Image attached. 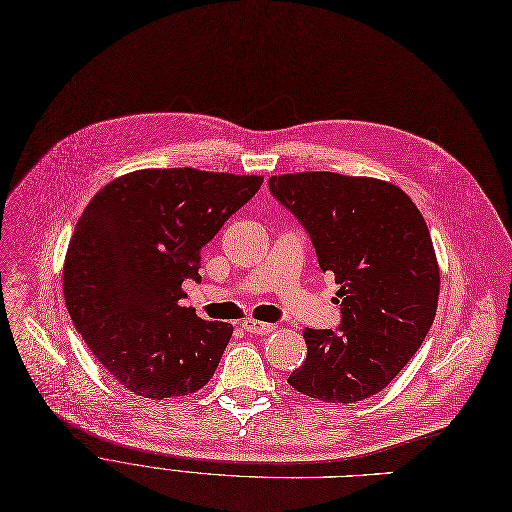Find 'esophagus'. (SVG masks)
<instances>
[{"label": "esophagus", "instance_id": "esophagus-1", "mask_svg": "<svg viewBox=\"0 0 512 512\" xmlns=\"http://www.w3.org/2000/svg\"><path fill=\"white\" fill-rule=\"evenodd\" d=\"M242 328L251 334H261V336L272 334L276 330L274 324H267V321H257V319H245L242 321Z\"/></svg>", "mask_w": 512, "mask_h": 512}]
</instances>
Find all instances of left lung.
Returning a JSON list of instances; mask_svg holds the SVG:
<instances>
[{
  "mask_svg": "<svg viewBox=\"0 0 512 512\" xmlns=\"http://www.w3.org/2000/svg\"><path fill=\"white\" fill-rule=\"evenodd\" d=\"M270 188L340 286V330L305 328L307 359L288 384L332 405L382 392L438 309L440 265L421 211L400 186L369 176L297 172L272 176Z\"/></svg>",
  "mask_w": 512,
  "mask_h": 512,
  "instance_id": "8db88e82",
  "label": "left lung"
}]
</instances>
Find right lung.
Instances as JSON below:
<instances>
[{
  "instance_id": "add662e5",
  "label": "right lung",
  "mask_w": 512,
  "mask_h": 512,
  "mask_svg": "<svg viewBox=\"0 0 512 512\" xmlns=\"http://www.w3.org/2000/svg\"><path fill=\"white\" fill-rule=\"evenodd\" d=\"M261 182L147 168L105 184L85 207L64 259V299L89 351L126 390L164 400L213 378L234 328L182 307V282L201 280V247Z\"/></svg>"
}]
</instances>
